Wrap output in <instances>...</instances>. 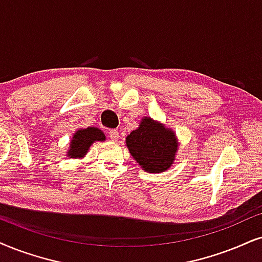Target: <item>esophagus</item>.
Masks as SVG:
<instances>
[{
  "label": "esophagus",
  "instance_id": "obj_1",
  "mask_svg": "<svg viewBox=\"0 0 262 262\" xmlns=\"http://www.w3.org/2000/svg\"><path fill=\"white\" fill-rule=\"evenodd\" d=\"M107 134L108 138H110L112 141H117L118 138H120V133H118V130H116V129H110Z\"/></svg>",
  "mask_w": 262,
  "mask_h": 262
}]
</instances>
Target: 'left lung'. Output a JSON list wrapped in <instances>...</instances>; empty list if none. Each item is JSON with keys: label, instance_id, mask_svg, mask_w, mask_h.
I'll return each mask as SVG.
<instances>
[{"label": "left lung", "instance_id": "obj_1", "mask_svg": "<svg viewBox=\"0 0 262 262\" xmlns=\"http://www.w3.org/2000/svg\"><path fill=\"white\" fill-rule=\"evenodd\" d=\"M125 142L134 160L148 173L167 170L174 162L178 148L173 132L148 117L128 135Z\"/></svg>", "mask_w": 262, "mask_h": 262}]
</instances>
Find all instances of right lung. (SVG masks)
Wrapping results in <instances>:
<instances>
[{
    "label": "right lung",
    "instance_id": "right-lung-1",
    "mask_svg": "<svg viewBox=\"0 0 262 262\" xmlns=\"http://www.w3.org/2000/svg\"><path fill=\"white\" fill-rule=\"evenodd\" d=\"M105 135L100 129L94 127H88L85 129H79L72 138L70 144L69 156L71 158L83 157L85 152L94 141H104Z\"/></svg>",
    "mask_w": 262,
    "mask_h": 262
}]
</instances>
